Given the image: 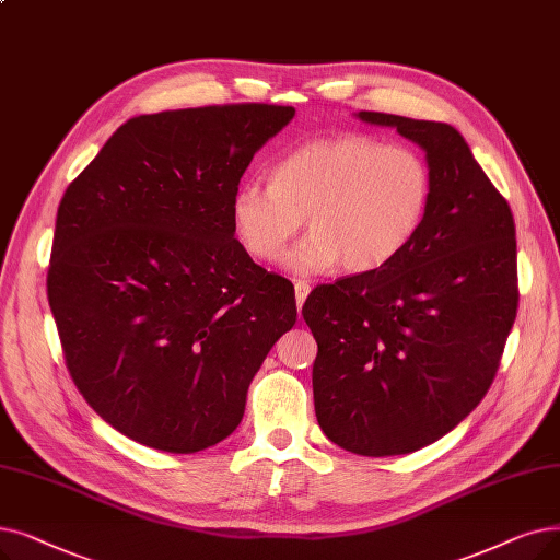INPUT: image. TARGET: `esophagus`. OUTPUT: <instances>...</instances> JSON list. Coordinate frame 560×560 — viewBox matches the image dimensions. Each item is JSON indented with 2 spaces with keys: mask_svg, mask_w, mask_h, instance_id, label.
Wrapping results in <instances>:
<instances>
[{
  "mask_svg": "<svg viewBox=\"0 0 560 560\" xmlns=\"http://www.w3.org/2000/svg\"><path fill=\"white\" fill-rule=\"evenodd\" d=\"M308 293H311V285H308L306 281L298 279V281H295V300H298V308H302V304H304V300L308 298Z\"/></svg>",
  "mask_w": 560,
  "mask_h": 560,
  "instance_id": "esophagus-1",
  "label": "esophagus"
}]
</instances>
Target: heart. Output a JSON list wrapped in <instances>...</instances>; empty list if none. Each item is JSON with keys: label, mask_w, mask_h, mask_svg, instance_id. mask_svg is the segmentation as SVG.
<instances>
[{"label": "heart", "mask_w": 560, "mask_h": 560, "mask_svg": "<svg viewBox=\"0 0 560 560\" xmlns=\"http://www.w3.org/2000/svg\"><path fill=\"white\" fill-rule=\"evenodd\" d=\"M430 201L432 172L417 149L343 132L295 145L275 162L270 183H242L231 220L245 249L272 262L306 217L308 235L288 256L290 270L323 275L340 265L366 275L411 245Z\"/></svg>", "instance_id": "b5f03b06"}]
</instances>
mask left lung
<instances>
[{"instance_id": "1", "label": "left lung", "mask_w": 560, "mask_h": 560, "mask_svg": "<svg viewBox=\"0 0 560 560\" xmlns=\"http://www.w3.org/2000/svg\"><path fill=\"white\" fill-rule=\"evenodd\" d=\"M425 151L432 201L411 245L375 272L315 288L313 402L334 444L384 457L451 432L488 394L517 315L515 220L448 124L359 112Z\"/></svg>"}]
</instances>
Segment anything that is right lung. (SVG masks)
I'll list each match as a JSON object with an SVG mask.
<instances>
[{
  "label": "right lung",
  "mask_w": 560,
  "mask_h": 560,
  "mask_svg": "<svg viewBox=\"0 0 560 560\" xmlns=\"http://www.w3.org/2000/svg\"><path fill=\"white\" fill-rule=\"evenodd\" d=\"M293 116L240 103L130 118L63 194L47 300L66 369L143 446L226 440L298 320L293 283L249 258L231 220L254 153Z\"/></svg>",
  "instance_id": "right-lung-1"
}]
</instances>
